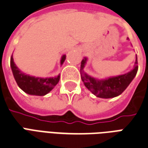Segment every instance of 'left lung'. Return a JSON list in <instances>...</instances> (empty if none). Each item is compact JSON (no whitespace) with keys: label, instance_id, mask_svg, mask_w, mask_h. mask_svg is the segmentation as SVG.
<instances>
[{"label":"left lung","instance_id":"8db88e82","mask_svg":"<svg viewBox=\"0 0 148 148\" xmlns=\"http://www.w3.org/2000/svg\"><path fill=\"white\" fill-rule=\"evenodd\" d=\"M86 61L87 58H84L81 62L80 72L82 80L85 86L91 93L101 98H112L119 96L129 86V84L136 75L138 71L136 56L134 68L128 73L118 75L116 77H110L103 80H98L84 72L83 69Z\"/></svg>","mask_w":148,"mask_h":148}]
</instances>
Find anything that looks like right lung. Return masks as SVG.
Here are the masks:
<instances>
[{
	"label": "right lung",
	"mask_w": 148,
	"mask_h": 148,
	"mask_svg": "<svg viewBox=\"0 0 148 148\" xmlns=\"http://www.w3.org/2000/svg\"><path fill=\"white\" fill-rule=\"evenodd\" d=\"M66 55H62L60 63L65 62ZM12 71L18 86L24 92L30 95L36 96H44L47 93L53 90V88L58 83L60 79V74L55 77H36L25 74L21 72L16 66L13 61L12 55L10 60Z\"/></svg>",
	"instance_id": "obj_1"
}]
</instances>
